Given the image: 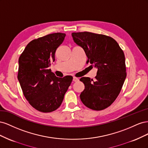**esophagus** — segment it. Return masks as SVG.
Here are the masks:
<instances>
[{
  "mask_svg": "<svg viewBox=\"0 0 148 148\" xmlns=\"http://www.w3.org/2000/svg\"><path fill=\"white\" fill-rule=\"evenodd\" d=\"M73 82H77L79 81V79L78 78H77V77H73Z\"/></svg>",
  "mask_w": 148,
  "mask_h": 148,
  "instance_id": "34e87169",
  "label": "esophagus"
}]
</instances>
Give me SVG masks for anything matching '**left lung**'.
<instances>
[{
    "label": "left lung",
    "instance_id": "8db88e82",
    "mask_svg": "<svg viewBox=\"0 0 148 148\" xmlns=\"http://www.w3.org/2000/svg\"><path fill=\"white\" fill-rule=\"evenodd\" d=\"M71 36L86 53V64L97 69L95 80L80 78L84 84L80 99L89 109H104L117 97L126 78L124 53L115 39L104 34L85 31L72 33Z\"/></svg>",
    "mask_w": 148,
    "mask_h": 148
}]
</instances>
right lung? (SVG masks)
I'll list each match as a JSON object with an SVG mask.
<instances>
[{"instance_id":"add662e5","label":"right lung","mask_w":148,"mask_h":148,"mask_svg":"<svg viewBox=\"0 0 148 148\" xmlns=\"http://www.w3.org/2000/svg\"><path fill=\"white\" fill-rule=\"evenodd\" d=\"M65 36L56 33L34 39L19 58L18 79L23 95L31 106L42 112L59 108L72 82L71 76L57 77L49 69Z\"/></svg>"}]
</instances>
